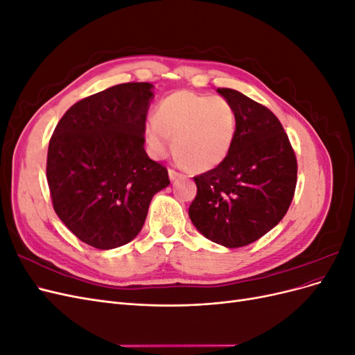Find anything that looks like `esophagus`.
Wrapping results in <instances>:
<instances>
[{"label": "esophagus", "instance_id": "1", "mask_svg": "<svg viewBox=\"0 0 355 355\" xmlns=\"http://www.w3.org/2000/svg\"><path fill=\"white\" fill-rule=\"evenodd\" d=\"M168 178H170V180H175L179 178H185V175L179 173V171H176L175 168H168Z\"/></svg>", "mask_w": 355, "mask_h": 355}]
</instances>
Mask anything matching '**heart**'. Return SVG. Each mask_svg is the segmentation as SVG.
Instances as JSON below:
<instances>
[{
    "instance_id": "b5f03b06",
    "label": "heart",
    "mask_w": 355,
    "mask_h": 355,
    "mask_svg": "<svg viewBox=\"0 0 355 355\" xmlns=\"http://www.w3.org/2000/svg\"><path fill=\"white\" fill-rule=\"evenodd\" d=\"M237 121L234 106L220 96L180 90L158 102L144 133L155 158H164L175 139V154L180 163L191 170L207 171L228 157Z\"/></svg>"
}]
</instances>
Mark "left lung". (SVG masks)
Here are the masks:
<instances>
[{
	"mask_svg": "<svg viewBox=\"0 0 355 355\" xmlns=\"http://www.w3.org/2000/svg\"><path fill=\"white\" fill-rule=\"evenodd\" d=\"M237 112V135L222 164L194 178L189 218L204 237L235 249L259 240L293 200L297 163L278 118L232 89H218Z\"/></svg>",
	"mask_w": 355,
	"mask_h": 355,
	"instance_id": "8db88e82",
	"label": "left lung"
}]
</instances>
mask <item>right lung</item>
<instances>
[{
	"label": "right lung",
	"mask_w": 355,
	"mask_h": 355,
	"mask_svg": "<svg viewBox=\"0 0 355 355\" xmlns=\"http://www.w3.org/2000/svg\"><path fill=\"white\" fill-rule=\"evenodd\" d=\"M153 84L124 83L72 105L49 144L53 209L92 247L110 250L141 232L149 202L168 187L164 166L145 151Z\"/></svg>",
	"instance_id": "add662e5"
}]
</instances>
